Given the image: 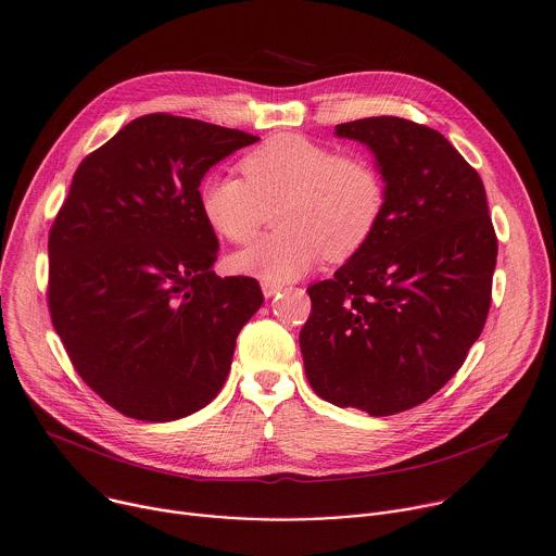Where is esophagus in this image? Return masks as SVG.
I'll list each match as a JSON object with an SVG mask.
<instances>
[{"label":"esophagus","mask_w":556,"mask_h":556,"mask_svg":"<svg viewBox=\"0 0 556 556\" xmlns=\"http://www.w3.org/2000/svg\"><path fill=\"white\" fill-rule=\"evenodd\" d=\"M281 288H283V286H281V283H275V281H264V283H262V292H264L266 299L275 296Z\"/></svg>","instance_id":"34e87169"}]
</instances>
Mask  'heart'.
I'll return each instance as SVG.
<instances>
[{
  "label": "heart",
  "instance_id": "heart-1",
  "mask_svg": "<svg viewBox=\"0 0 556 556\" xmlns=\"http://www.w3.org/2000/svg\"><path fill=\"white\" fill-rule=\"evenodd\" d=\"M240 167L244 176L218 172L201 182V214L223 240L249 244L279 207V231L231 257L236 273L264 281H292L323 257L349 260L387 210V182L371 159L305 135H273Z\"/></svg>",
  "mask_w": 556,
  "mask_h": 556
}]
</instances>
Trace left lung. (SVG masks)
<instances>
[{
    "instance_id": "8db88e82",
    "label": "left lung",
    "mask_w": 556,
    "mask_h": 556,
    "mask_svg": "<svg viewBox=\"0 0 556 556\" xmlns=\"http://www.w3.org/2000/svg\"><path fill=\"white\" fill-rule=\"evenodd\" d=\"M336 135L371 148L387 210L333 279L307 288L299 344L318 397L389 417L463 366L489 314L497 238L480 174L439 130L382 115Z\"/></svg>"
}]
</instances>
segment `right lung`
I'll return each instance as SVG.
<instances>
[{
    "label": "right lung",
    "mask_w": 556,
    "mask_h": 556,
    "mask_svg": "<svg viewBox=\"0 0 556 556\" xmlns=\"http://www.w3.org/2000/svg\"><path fill=\"white\" fill-rule=\"evenodd\" d=\"M257 139L150 113L74 174L50 229V316L83 382L130 419L205 408L264 303L255 279L212 270L218 238L199 203L207 169Z\"/></svg>",
    "instance_id": "right-lung-1"
}]
</instances>
